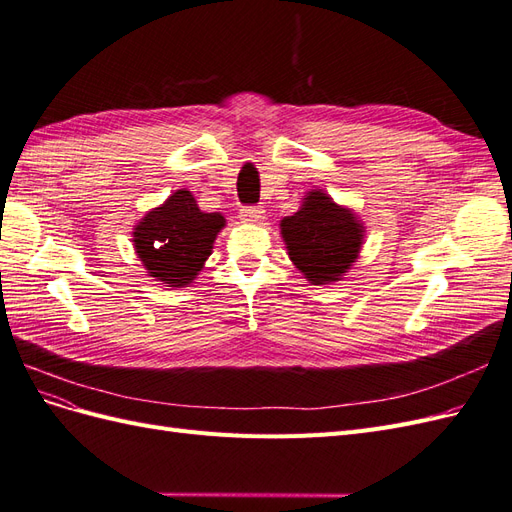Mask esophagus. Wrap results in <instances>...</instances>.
Segmentation results:
<instances>
[{"label":"esophagus","instance_id":"1","mask_svg":"<svg viewBox=\"0 0 512 512\" xmlns=\"http://www.w3.org/2000/svg\"><path fill=\"white\" fill-rule=\"evenodd\" d=\"M239 218L245 224H262V220H265V209H262V207H243L241 213H239Z\"/></svg>","mask_w":512,"mask_h":512}]
</instances>
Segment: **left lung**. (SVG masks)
I'll return each mask as SVG.
<instances>
[{"label": "left lung", "mask_w": 512, "mask_h": 512, "mask_svg": "<svg viewBox=\"0 0 512 512\" xmlns=\"http://www.w3.org/2000/svg\"><path fill=\"white\" fill-rule=\"evenodd\" d=\"M280 235L305 280L327 286L344 280L359 260L365 226L354 209L335 203L324 190H309L299 211L280 222Z\"/></svg>", "instance_id": "8db88e82"}]
</instances>
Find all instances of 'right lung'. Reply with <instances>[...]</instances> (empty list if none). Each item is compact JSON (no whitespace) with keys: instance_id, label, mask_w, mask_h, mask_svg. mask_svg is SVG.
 Masks as SVG:
<instances>
[{"instance_id":"add662e5","label":"right lung","mask_w":512,"mask_h":512,"mask_svg":"<svg viewBox=\"0 0 512 512\" xmlns=\"http://www.w3.org/2000/svg\"><path fill=\"white\" fill-rule=\"evenodd\" d=\"M224 226L222 213L200 211L194 194L181 188L136 222L134 252L153 280L168 288H185L205 269Z\"/></svg>"}]
</instances>
